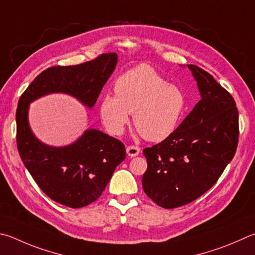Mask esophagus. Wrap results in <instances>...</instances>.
<instances>
[{
  "mask_svg": "<svg viewBox=\"0 0 255 255\" xmlns=\"http://www.w3.org/2000/svg\"><path fill=\"white\" fill-rule=\"evenodd\" d=\"M126 151H127V155L128 156L135 157V156H137L140 152V148L137 147V146H133V145L132 146H128Z\"/></svg>",
  "mask_w": 255,
  "mask_h": 255,
  "instance_id": "esophagus-1",
  "label": "esophagus"
}]
</instances>
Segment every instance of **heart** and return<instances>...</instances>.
<instances>
[{
    "label": "heart",
    "instance_id": "obj_1",
    "mask_svg": "<svg viewBox=\"0 0 255 255\" xmlns=\"http://www.w3.org/2000/svg\"><path fill=\"white\" fill-rule=\"evenodd\" d=\"M183 90L170 85L155 69L140 64L115 81V95L100 100L101 122L113 135H120L132 114L133 125L143 138L161 141L177 128L186 110Z\"/></svg>",
    "mask_w": 255,
    "mask_h": 255
}]
</instances>
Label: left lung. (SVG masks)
I'll use <instances>...</instances> for the list:
<instances>
[{"mask_svg": "<svg viewBox=\"0 0 255 255\" xmlns=\"http://www.w3.org/2000/svg\"><path fill=\"white\" fill-rule=\"evenodd\" d=\"M187 67L202 99L172 135L143 149V192L164 208L186 205L207 192L232 160L239 142L233 97L202 68Z\"/></svg>", "mask_w": 255, "mask_h": 255, "instance_id": "1", "label": "left lung"}]
</instances>
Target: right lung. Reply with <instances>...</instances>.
Masks as SVG:
<instances>
[{
	"instance_id": "right-lung-1",
	"label": "right lung",
	"mask_w": 255,
	"mask_h": 255,
	"mask_svg": "<svg viewBox=\"0 0 255 255\" xmlns=\"http://www.w3.org/2000/svg\"><path fill=\"white\" fill-rule=\"evenodd\" d=\"M118 57L103 53L77 66H55L40 73L20 97L16 109V145L32 177L51 200L72 208L91 204L107 186L117 166L126 158L124 143L96 129H88L76 142L64 147L44 145L27 122L32 101L63 92L94 107L114 72Z\"/></svg>"
}]
</instances>
